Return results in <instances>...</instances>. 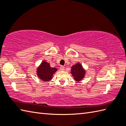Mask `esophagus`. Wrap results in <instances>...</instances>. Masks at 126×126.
I'll return each instance as SVG.
<instances>
[{
	"label": "esophagus",
	"mask_w": 126,
	"mask_h": 126,
	"mask_svg": "<svg viewBox=\"0 0 126 126\" xmlns=\"http://www.w3.org/2000/svg\"><path fill=\"white\" fill-rule=\"evenodd\" d=\"M59 69H60L61 70H62L63 71V70H64L65 68H64V67H63V66H61L60 68H59Z\"/></svg>",
	"instance_id": "esophagus-1"
}]
</instances>
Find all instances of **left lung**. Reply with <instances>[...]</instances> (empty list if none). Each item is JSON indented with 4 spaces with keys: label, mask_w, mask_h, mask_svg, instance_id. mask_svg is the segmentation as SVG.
<instances>
[{
    "label": "left lung",
    "mask_w": 126,
    "mask_h": 126,
    "mask_svg": "<svg viewBox=\"0 0 126 126\" xmlns=\"http://www.w3.org/2000/svg\"><path fill=\"white\" fill-rule=\"evenodd\" d=\"M71 73L74 77V80L79 81L84 78L85 72V70L83 69L80 64L77 63L72 67Z\"/></svg>",
    "instance_id": "obj_1"
}]
</instances>
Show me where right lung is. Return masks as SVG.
Segmentation results:
<instances>
[{"mask_svg": "<svg viewBox=\"0 0 126 126\" xmlns=\"http://www.w3.org/2000/svg\"><path fill=\"white\" fill-rule=\"evenodd\" d=\"M57 70L56 68H51L48 63L43 61L39 67L37 68V74L41 80L45 81L51 80L52 76Z\"/></svg>", "mask_w": 126, "mask_h": 126, "instance_id": "1", "label": "right lung"}]
</instances>
